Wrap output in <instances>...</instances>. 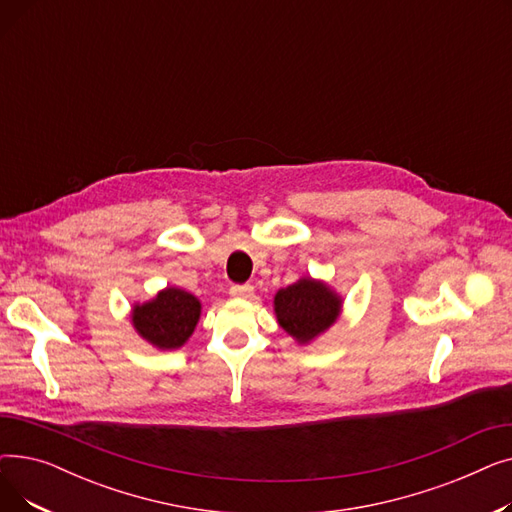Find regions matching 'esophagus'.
Segmentation results:
<instances>
[{
  "label": "esophagus",
  "mask_w": 512,
  "mask_h": 512,
  "mask_svg": "<svg viewBox=\"0 0 512 512\" xmlns=\"http://www.w3.org/2000/svg\"><path fill=\"white\" fill-rule=\"evenodd\" d=\"M230 294L234 299H251L253 297V286L251 284H232Z\"/></svg>",
  "instance_id": "1"
}]
</instances>
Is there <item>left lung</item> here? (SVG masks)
<instances>
[{
  "label": "left lung",
  "instance_id": "8db88e82",
  "mask_svg": "<svg viewBox=\"0 0 512 512\" xmlns=\"http://www.w3.org/2000/svg\"><path fill=\"white\" fill-rule=\"evenodd\" d=\"M274 305L280 326L299 342H309L328 330L340 309V301L330 288L307 278L282 288Z\"/></svg>",
  "mask_w": 512,
  "mask_h": 512
}]
</instances>
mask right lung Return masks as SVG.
Masks as SVG:
<instances>
[{"mask_svg":"<svg viewBox=\"0 0 512 512\" xmlns=\"http://www.w3.org/2000/svg\"><path fill=\"white\" fill-rule=\"evenodd\" d=\"M201 313L199 301L180 288H166L157 299L134 307L137 332L159 348H178L193 334Z\"/></svg>","mask_w":512,"mask_h":512,"instance_id":"add662e5","label":"right lung"}]
</instances>
